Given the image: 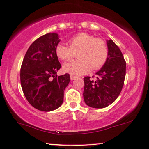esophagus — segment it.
<instances>
[{
  "label": "esophagus",
  "mask_w": 149,
  "mask_h": 149,
  "mask_svg": "<svg viewBox=\"0 0 149 149\" xmlns=\"http://www.w3.org/2000/svg\"><path fill=\"white\" fill-rule=\"evenodd\" d=\"M77 78V77L76 76H74V75H70V79L71 80H74L75 79Z\"/></svg>",
  "instance_id": "1"
}]
</instances>
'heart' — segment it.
Segmentation results:
<instances>
[{
    "label": "heart",
    "mask_w": 149,
    "mask_h": 149,
    "mask_svg": "<svg viewBox=\"0 0 149 149\" xmlns=\"http://www.w3.org/2000/svg\"><path fill=\"white\" fill-rule=\"evenodd\" d=\"M68 46L59 44L55 53L61 60L70 59L77 53V60L63 65L65 72L71 74L81 75L91 70H97L105 64L108 57V48L103 40L96 38L86 33H80L70 38Z\"/></svg>",
    "instance_id": "obj_1"
}]
</instances>
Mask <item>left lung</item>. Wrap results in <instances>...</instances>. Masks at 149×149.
I'll return each instance as SVG.
<instances>
[{
	"label": "left lung",
	"mask_w": 149,
	"mask_h": 149,
	"mask_svg": "<svg viewBox=\"0 0 149 149\" xmlns=\"http://www.w3.org/2000/svg\"><path fill=\"white\" fill-rule=\"evenodd\" d=\"M108 57L96 73V80L84 77V98L87 105L104 108L113 103L120 93L126 74V62L123 53L112 40H107Z\"/></svg>",
	"instance_id": "left-lung-1"
}]
</instances>
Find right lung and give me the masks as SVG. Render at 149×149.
<instances>
[{"mask_svg":"<svg viewBox=\"0 0 149 149\" xmlns=\"http://www.w3.org/2000/svg\"><path fill=\"white\" fill-rule=\"evenodd\" d=\"M56 33L40 37L29 46L20 69V83L28 102L36 109L51 111L63 101V92L70 74L57 76L61 65L55 53L60 42Z\"/></svg>","mask_w":149,"mask_h":149,"instance_id":"1","label":"right lung"}]
</instances>
